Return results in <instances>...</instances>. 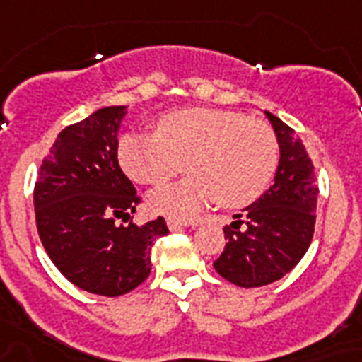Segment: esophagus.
<instances>
[{"mask_svg": "<svg viewBox=\"0 0 362 362\" xmlns=\"http://www.w3.org/2000/svg\"><path fill=\"white\" fill-rule=\"evenodd\" d=\"M166 223H168L170 231H179V229H183V228H187V226H188V222L174 220V218H168V220H166Z\"/></svg>", "mask_w": 362, "mask_h": 362, "instance_id": "1", "label": "esophagus"}]
</instances>
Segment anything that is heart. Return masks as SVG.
<instances>
[{
    "label": "heart",
    "mask_w": 362,
    "mask_h": 362,
    "mask_svg": "<svg viewBox=\"0 0 362 362\" xmlns=\"http://www.w3.org/2000/svg\"><path fill=\"white\" fill-rule=\"evenodd\" d=\"M118 160L140 185L166 183L185 164L190 175L155 190L149 207L188 220L214 202L238 209L261 198L276 174L279 144L267 122L196 107L160 116L157 134H125Z\"/></svg>",
    "instance_id": "1"
}]
</instances>
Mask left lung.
Here are the masks:
<instances>
[{
	"instance_id": "1",
	"label": "left lung",
	"mask_w": 362,
	"mask_h": 362,
	"mask_svg": "<svg viewBox=\"0 0 362 362\" xmlns=\"http://www.w3.org/2000/svg\"><path fill=\"white\" fill-rule=\"evenodd\" d=\"M276 131L279 166L274 185L223 228L226 247L214 270L244 288L281 279L309 250L316 222L318 187L305 146L277 116L264 110Z\"/></svg>"
}]
</instances>
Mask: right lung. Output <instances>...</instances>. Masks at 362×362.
Wrapping results in <instances>:
<instances>
[{"label": "right lung", "instance_id": "obj_1", "mask_svg": "<svg viewBox=\"0 0 362 362\" xmlns=\"http://www.w3.org/2000/svg\"><path fill=\"white\" fill-rule=\"evenodd\" d=\"M125 107H103L68 125L42 160L35 183V216L42 246L76 286L122 296L146 281L155 240L168 235L164 218L129 221L140 203L118 164V131Z\"/></svg>", "mask_w": 362, "mask_h": 362}]
</instances>
